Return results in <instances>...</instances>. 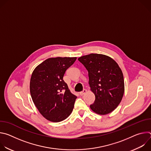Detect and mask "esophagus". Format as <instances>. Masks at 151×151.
<instances>
[{"instance_id":"esophagus-1","label":"esophagus","mask_w":151,"mask_h":151,"mask_svg":"<svg viewBox=\"0 0 151 151\" xmlns=\"http://www.w3.org/2000/svg\"><path fill=\"white\" fill-rule=\"evenodd\" d=\"M86 93H87V90L84 89V90H83V91H82L81 92L79 93V94H80L81 96H83V95L85 94Z\"/></svg>"}]
</instances>
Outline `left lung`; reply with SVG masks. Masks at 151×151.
Masks as SVG:
<instances>
[{
  "mask_svg": "<svg viewBox=\"0 0 151 151\" xmlns=\"http://www.w3.org/2000/svg\"><path fill=\"white\" fill-rule=\"evenodd\" d=\"M78 60L88 72L90 90L96 97L90 108L99 115L112 112L124 93V76L118 64L110 57L99 54L83 55Z\"/></svg>",
  "mask_w": 151,
  "mask_h": 151,
  "instance_id": "1",
  "label": "left lung"
}]
</instances>
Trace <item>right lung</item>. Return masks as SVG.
Listing matches in <instances>:
<instances>
[{
	"label": "right lung",
	"mask_w": 151,
	"mask_h": 151,
	"mask_svg": "<svg viewBox=\"0 0 151 151\" xmlns=\"http://www.w3.org/2000/svg\"><path fill=\"white\" fill-rule=\"evenodd\" d=\"M76 57L50 58L33 70L30 82L33 101L40 114L51 122H60L72 113L77 97L64 81L66 70Z\"/></svg>",
	"instance_id": "right-lung-1"
}]
</instances>
